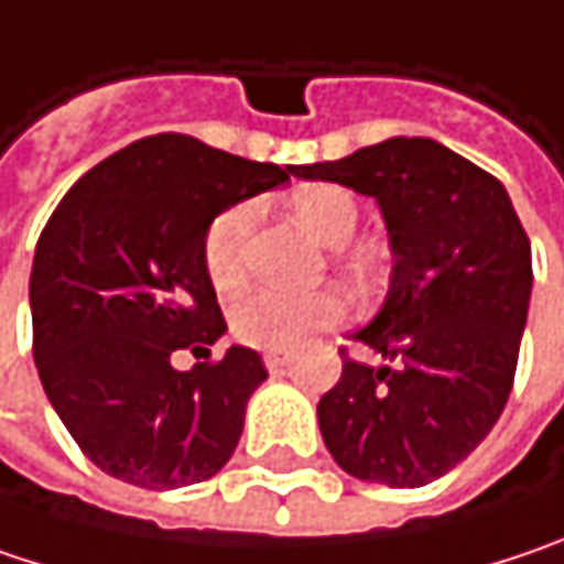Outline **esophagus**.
I'll list each match as a JSON object with an SVG mask.
<instances>
[{"instance_id": "34e87169", "label": "esophagus", "mask_w": 564, "mask_h": 564, "mask_svg": "<svg viewBox=\"0 0 564 564\" xmlns=\"http://www.w3.org/2000/svg\"><path fill=\"white\" fill-rule=\"evenodd\" d=\"M286 364H290V357H286L283 350H268V354H264V367H268L271 373H278V370H283Z\"/></svg>"}]
</instances>
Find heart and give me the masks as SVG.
<instances>
[{
  "instance_id": "obj_1",
  "label": "heart",
  "mask_w": 564,
  "mask_h": 564,
  "mask_svg": "<svg viewBox=\"0 0 564 564\" xmlns=\"http://www.w3.org/2000/svg\"><path fill=\"white\" fill-rule=\"evenodd\" d=\"M293 214L328 246H345L357 223L360 204L341 184H313L293 194ZM254 207L232 204L216 214L204 232V271L219 293H236L246 278V246H249ZM345 318V296L338 290H313V293H286L274 286H258L246 293L232 313L229 328L249 348L290 350L303 345L313 332L328 328Z\"/></svg>"
}]
</instances>
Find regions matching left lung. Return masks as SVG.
<instances>
[{"mask_svg":"<svg viewBox=\"0 0 564 564\" xmlns=\"http://www.w3.org/2000/svg\"><path fill=\"white\" fill-rule=\"evenodd\" d=\"M296 178L377 197L395 254L380 315L350 335L318 399L322 441L354 479L421 488L485 441L511 395L530 310V239L505 184L424 137H392Z\"/></svg>","mask_w":564,"mask_h":564,"instance_id":"8db88e82","label":"left lung"}]
</instances>
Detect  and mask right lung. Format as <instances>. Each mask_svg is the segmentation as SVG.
<instances>
[{
  "instance_id": "obj_1",
  "label": "right lung",
  "mask_w": 564,
  "mask_h": 564,
  "mask_svg": "<svg viewBox=\"0 0 564 564\" xmlns=\"http://www.w3.org/2000/svg\"><path fill=\"white\" fill-rule=\"evenodd\" d=\"M290 172L155 133L101 159L56 204L31 268V350L101 473L165 491L229 463L268 377L261 354L232 345L184 373L172 354H210L226 332L200 251L210 219Z\"/></svg>"
}]
</instances>
